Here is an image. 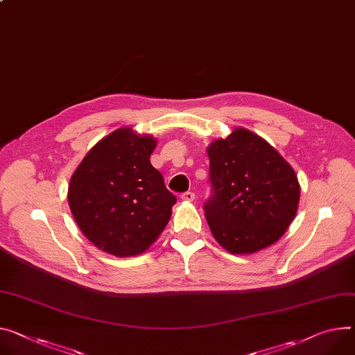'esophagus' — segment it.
Segmentation results:
<instances>
[{"mask_svg": "<svg viewBox=\"0 0 355 355\" xmlns=\"http://www.w3.org/2000/svg\"><path fill=\"white\" fill-rule=\"evenodd\" d=\"M180 198L184 202H193L195 200V193L193 192H184V193H182Z\"/></svg>", "mask_w": 355, "mask_h": 355, "instance_id": "34e87169", "label": "esophagus"}]
</instances>
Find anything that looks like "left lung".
<instances>
[{
  "label": "left lung",
  "mask_w": 355,
  "mask_h": 355,
  "mask_svg": "<svg viewBox=\"0 0 355 355\" xmlns=\"http://www.w3.org/2000/svg\"><path fill=\"white\" fill-rule=\"evenodd\" d=\"M211 192L203 205L209 227L233 254L256 253L291 225L300 199L293 168L260 136L234 129L207 149Z\"/></svg>",
  "instance_id": "left-lung-1"
}]
</instances>
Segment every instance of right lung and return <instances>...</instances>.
I'll return each instance as SVG.
<instances>
[{"mask_svg":"<svg viewBox=\"0 0 355 355\" xmlns=\"http://www.w3.org/2000/svg\"><path fill=\"white\" fill-rule=\"evenodd\" d=\"M152 136L122 128L99 141L73 172L68 202L83 233L103 252L144 253L166 227L176 196L150 165Z\"/></svg>","mask_w":355,"mask_h":355,"instance_id":"1","label":"right lung"}]
</instances>
